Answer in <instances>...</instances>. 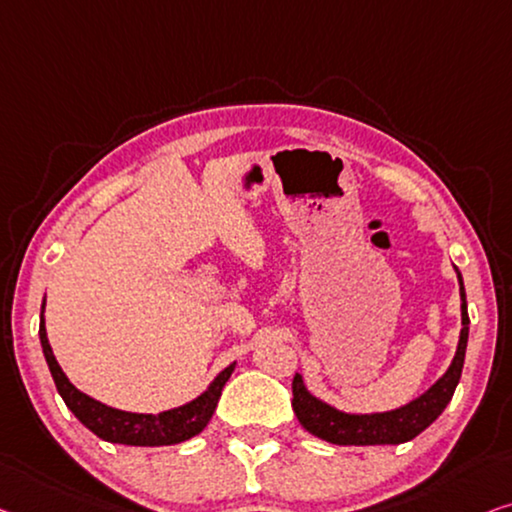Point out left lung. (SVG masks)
I'll return each instance as SVG.
<instances>
[{"instance_id":"8db88e82","label":"left lung","mask_w":512,"mask_h":512,"mask_svg":"<svg viewBox=\"0 0 512 512\" xmlns=\"http://www.w3.org/2000/svg\"><path fill=\"white\" fill-rule=\"evenodd\" d=\"M457 271V269H455ZM460 296H462V331L460 342H457V352L437 384L416 398L414 402L404 404L400 409L384 411V414H345V411L333 409L331 404L317 400L315 395L308 393L303 386L299 372L292 381V407L299 423L315 437L329 441L335 446H381V444H404L418 437L427 425H432L451 402L457 381L462 375L464 352H467L469 340V312H467V294H464V282L460 271Z\"/></svg>"}]
</instances>
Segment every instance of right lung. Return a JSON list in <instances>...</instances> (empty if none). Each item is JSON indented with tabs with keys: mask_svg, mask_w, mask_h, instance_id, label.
I'll list each match as a JSON object with an SVG mask.
<instances>
[{
	"mask_svg": "<svg viewBox=\"0 0 512 512\" xmlns=\"http://www.w3.org/2000/svg\"><path fill=\"white\" fill-rule=\"evenodd\" d=\"M45 305V301H43ZM38 335H41V347L48 361V368L55 379V386L61 398H64L66 407L73 411L78 421L89 427L96 437L103 441H112V444H126V446H172L181 444L195 434H200L207 423L211 421L216 404L223 393V386L234 372V363L225 368L220 375L213 379V384L204 391L200 398L183 404V407L163 411V414H131V411L112 409L108 404L89 398L82 391H78L64 370L59 368L55 354L48 342V333H45V322L41 315V326H38Z\"/></svg>",
	"mask_w": 512,
	"mask_h": 512,
	"instance_id": "right-lung-1",
	"label": "right lung"
}]
</instances>
